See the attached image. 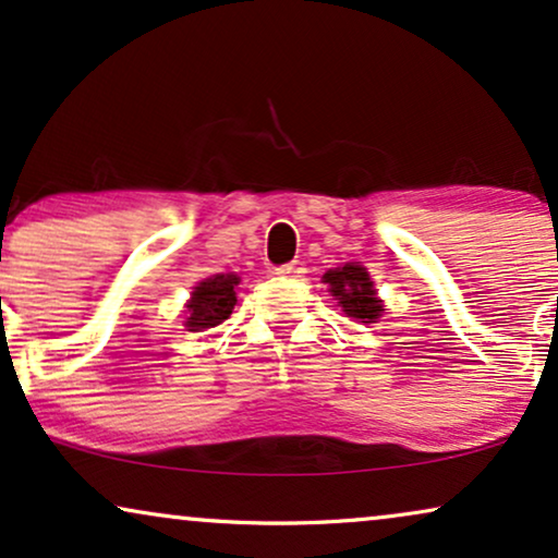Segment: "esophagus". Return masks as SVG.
Returning <instances> with one entry per match:
<instances>
[{"mask_svg": "<svg viewBox=\"0 0 558 558\" xmlns=\"http://www.w3.org/2000/svg\"><path fill=\"white\" fill-rule=\"evenodd\" d=\"M279 274V277H296V274L302 271V266L296 264V262H292V264H284V266H279V269H274Z\"/></svg>", "mask_w": 558, "mask_h": 558, "instance_id": "esophagus-1", "label": "esophagus"}]
</instances>
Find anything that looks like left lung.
Here are the masks:
<instances>
[{"label":"left lung","mask_w":558,"mask_h":558,"mask_svg":"<svg viewBox=\"0 0 558 558\" xmlns=\"http://www.w3.org/2000/svg\"><path fill=\"white\" fill-rule=\"evenodd\" d=\"M325 284L330 287V294L336 296L338 305L349 317H356L361 323H374L381 315V300H376L374 281L368 279V271L359 264H345L341 269L325 271Z\"/></svg>","instance_id":"obj_1"}]
</instances>
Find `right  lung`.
<instances>
[{"mask_svg":"<svg viewBox=\"0 0 558 558\" xmlns=\"http://www.w3.org/2000/svg\"><path fill=\"white\" fill-rule=\"evenodd\" d=\"M235 274H215L213 279L199 281L194 287L190 305H186V328L190 330H205L215 328L222 320H228L230 313L235 307V287H238Z\"/></svg>","mask_w":558,"mask_h":558,"instance_id":"obj_1","label":"right lung"}]
</instances>
